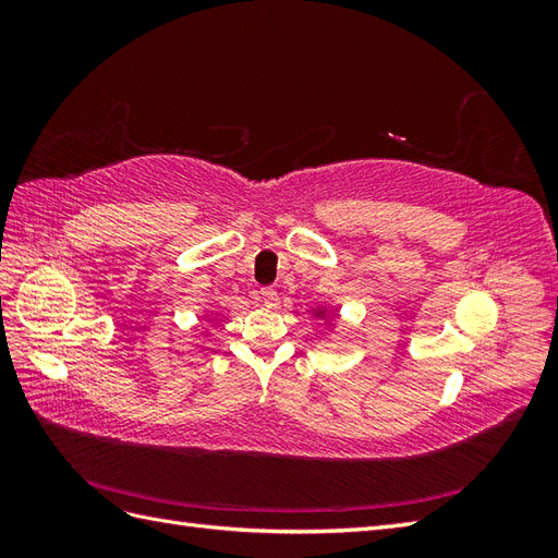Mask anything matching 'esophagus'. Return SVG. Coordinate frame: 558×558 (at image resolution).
Returning a JSON list of instances; mask_svg holds the SVG:
<instances>
[{"mask_svg":"<svg viewBox=\"0 0 558 558\" xmlns=\"http://www.w3.org/2000/svg\"><path fill=\"white\" fill-rule=\"evenodd\" d=\"M258 300L263 302V305H267V307H277L279 293H277L275 289H260V291H258Z\"/></svg>","mask_w":558,"mask_h":558,"instance_id":"obj_1","label":"esophagus"}]
</instances>
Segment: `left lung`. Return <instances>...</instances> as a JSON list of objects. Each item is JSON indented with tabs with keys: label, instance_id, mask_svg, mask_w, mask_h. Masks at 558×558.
I'll return each instance as SVG.
<instances>
[{
	"label": "left lung",
	"instance_id": "left-lung-1",
	"mask_svg": "<svg viewBox=\"0 0 558 558\" xmlns=\"http://www.w3.org/2000/svg\"><path fill=\"white\" fill-rule=\"evenodd\" d=\"M324 314H326V312H324V310H320V312H316V316H324Z\"/></svg>",
	"mask_w": 558,
	"mask_h": 558
}]
</instances>
